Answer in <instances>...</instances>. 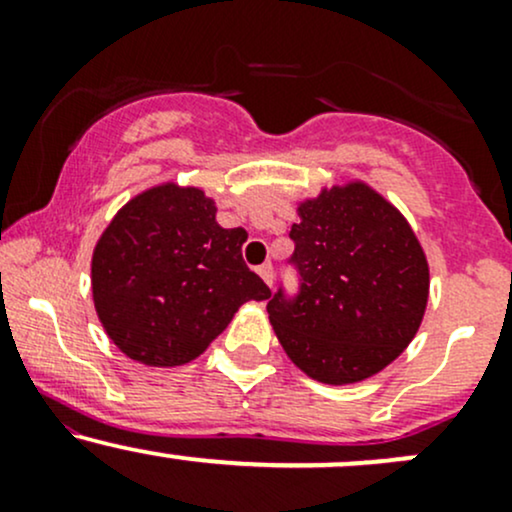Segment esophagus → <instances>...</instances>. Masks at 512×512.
I'll return each instance as SVG.
<instances>
[{"instance_id": "obj_1", "label": "esophagus", "mask_w": 512, "mask_h": 512, "mask_svg": "<svg viewBox=\"0 0 512 512\" xmlns=\"http://www.w3.org/2000/svg\"><path fill=\"white\" fill-rule=\"evenodd\" d=\"M257 274L262 276V281H264V284H267V286L274 284V267H272V264H269V262H264L262 267H257Z\"/></svg>"}]
</instances>
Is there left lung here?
Masks as SVG:
<instances>
[{"label": "left lung", "instance_id": "left-lung-1", "mask_svg": "<svg viewBox=\"0 0 512 512\" xmlns=\"http://www.w3.org/2000/svg\"><path fill=\"white\" fill-rule=\"evenodd\" d=\"M291 226L298 293L279 289L269 322L303 373L327 385L380 373L419 332L428 262L399 211L366 182L322 190L298 204Z\"/></svg>", "mask_w": 512, "mask_h": 512}]
</instances>
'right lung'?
<instances>
[{
    "instance_id": "obj_1",
    "label": "right lung",
    "mask_w": 512,
    "mask_h": 512,
    "mask_svg": "<svg viewBox=\"0 0 512 512\" xmlns=\"http://www.w3.org/2000/svg\"><path fill=\"white\" fill-rule=\"evenodd\" d=\"M243 228L216 223L214 199L175 182L115 214L91 260L98 320L122 354L154 368L207 351L238 308L272 296L243 262Z\"/></svg>"
}]
</instances>
